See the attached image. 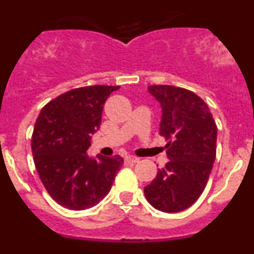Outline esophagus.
<instances>
[{"instance_id":"1","label":"esophagus","mask_w":254,"mask_h":254,"mask_svg":"<svg viewBox=\"0 0 254 254\" xmlns=\"http://www.w3.org/2000/svg\"><path fill=\"white\" fill-rule=\"evenodd\" d=\"M140 159L136 158V156H132V155H128V156H126V161L127 163H138Z\"/></svg>"}]
</instances>
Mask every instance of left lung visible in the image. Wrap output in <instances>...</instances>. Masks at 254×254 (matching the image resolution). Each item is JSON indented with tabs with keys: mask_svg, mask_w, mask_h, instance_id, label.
<instances>
[{
	"mask_svg": "<svg viewBox=\"0 0 254 254\" xmlns=\"http://www.w3.org/2000/svg\"><path fill=\"white\" fill-rule=\"evenodd\" d=\"M160 102V132L168 161L143 192L164 212H178L202 194L216 158L217 127L208 105L193 91L170 85H150Z\"/></svg>",
	"mask_w": 254,
	"mask_h": 254,
	"instance_id": "1",
	"label": "left lung"
}]
</instances>
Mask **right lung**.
Here are the masks:
<instances>
[{"instance_id":"obj_1","label":"right lung","mask_w":254,"mask_h":254,"mask_svg":"<svg viewBox=\"0 0 254 254\" xmlns=\"http://www.w3.org/2000/svg\"><path fill=\"white\" fill-rule=\"evenodd\" d=\"M120 86L72 89L47 103L31 136L39 178L49 196L69 210H85L104 198L123 164L120 155L89 158L91 134L102 123L105 100Z\"/></svg>"}]
</instances>
